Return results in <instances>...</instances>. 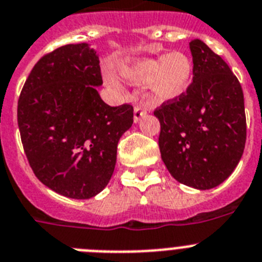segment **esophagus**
I'll list each match as a JSON object with an SVG mask.
<instances>
[{"label": "esophagus", "mask_w": 262, "mask_h": 262, "mask_svg": "<svg viewBox=\"0 0 262 262\" xmlns=\"http://www.w3.org/2000/svg\"><path fill=\"white\" fill-rule=\"evenodd\" d=\"M147 113V108L144 105H141V104H137V105L134 106V122H138L141 118L144 117L145 115Z\"/></svg>", "instance_id": "obj_1"}]
</instances>
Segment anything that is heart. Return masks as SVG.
I'll return each mask as SVG.
<instances>
[{"instance_id":"obj_1","label":"heart","mask_w":262,"mask_h":262,"mask_svg":"<svg viewBox=\"0 0 262 262\" xmlns=\"http://www.w3.org/2000/svg\"><path fill=\"white\" fill-rule=\"evenodd\" d=\"M122 77L133 85L149 84L150 91L158 100H171L188 90L194 66L190 56L182 51H172L165 56L137 59L120 67ZM109 85L120 88L112 74L105 75Z\"/></svg>"}]
</instances>
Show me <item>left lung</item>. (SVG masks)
Returning a JSON list of instances; mask_svg holds the SVG:
<instances>
[{
	"label": "left lung",
	"instance_id": "8db88e82",
	"mask_svg": "<svg viewBox=\"0 0 262 262\" xmlns=\"http://www.w3.org/2000/svg\"><path fill=\"white\" fill-rule=\"evenodd\" d=\"M194 63L187 92L154 111L163 163L179 183L210 190L226 181L244 153V95L237 77L203 40L190 42Z\"/></svg>",
	"mask_w": 262,
	"mask_h": 262
}]
</instances>
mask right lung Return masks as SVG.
Returning a JSON list of instances; mask_svg holds the SVG:
<instances>
[{
    "label": "right lung",
    "instance_id": "right-lung-1",
    "mask_svg": "<svg viewBox=\"0 0 262 262\" xmlns=\"http://www.w3.org/2000/svg\"><path fill=\"white\" fill-rule=\"evenodd\" d=\"M99 55L88 43L66 45L39 59L18 100V126L34 174L56 194L90 199L115 171L117 144L133 106H109Z\"/></svg>",
    "mask_w": 262,
    "mask_h": 262
}]
</instances>
